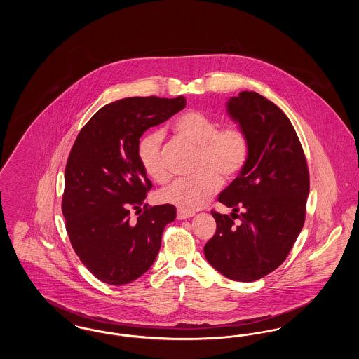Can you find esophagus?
<instances>
[{"instance_id": "1", "label": "esophagus", "mask_w": 359, "mask_h": 359, "mask_svg": "<svg viewBox=\"0 0 359 359\" xmlns=\"http://www.w3.org/2000/svg\"><path fill=\"white\" fill-rule=\"evenodd\" d=\"M194 215H195L194 212H187V211H183V210H179V211H177V219H179V221H183V219L192 218Z\"/></svg>"}]
</instances>
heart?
Returning a JSON list of instances; mask_svg holds the SVG:
<instances>
[{
	"label": "heart",
	"instance_id": "b5f03b06",
	"mask_svg": "<svg viewBox=\"0 0 359 359\" xmlns=\"http://www.w3.org/2000/svg\"><path fill=\"white\" fill-rule=\"evenodd\" d=\"M175 135L196 148L194 173L163 188L160 201L183 211H195L218 191L221 178L230 180L245 167L249 156L246 133L237 125L219 129V122L199 110H191L173 122ZM164 136L160 130L144 137L138 145V158L145 173L156 182L168 176L161 156Z\"/></svg>",
	"mask_w": 359,
	"mask_h": 359
}]
</instances>
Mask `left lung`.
<instances>
[{
  "instance_id": "obj_1",
  "label": "left lung",
  "mask_w": 359,
  "mask_h": 359,
  "mask_svg": "<svg viewBox=\"0 0 359 359\" xmlns=\"http://www.w3.org/2000/svg\"><path fill=\"white\" fill-rule=\"evenodd\" d=\"M249 141L245 167L218 196L241 221L211 211L217 231L205 245L208 264L234 281H256L277 269L299 237L309 194L307 161L290 118L255 91L226 102Z\"/></svg>"
}]
</instances>
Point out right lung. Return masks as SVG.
<instances>
[{
	"mask_svg": "<svg viewBox=\"0 0 359 359\" xmlns=\"http://www.w3.org/2000/svg\"><path fill=\"white\" fill-rule=\"evenodd\" d=\"M184 97H130L100 109L69 152L62 211L71 245L103 283L122 285L145 273L158 255L172 205L138 210L152 188L140 158V137L183 110Z\"/></svg>",
	"mask_w": 359,
	"mask_h": 359,
	"instance_id": "right-lung-1",
	"label": "right lung"
}]
</instances>
